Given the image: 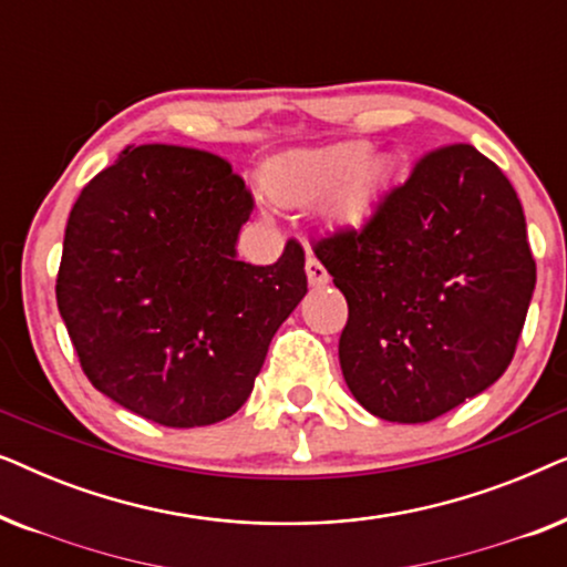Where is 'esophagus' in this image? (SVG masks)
<instances>
[{"label":"esophagus","mask_w":567,"mask_h":567,"mask_svg":"<svg viewBox=\"0 0 567 567\" xmlns=\"http://www.w3.org/2000/svg\"><path fill=\"white\" fill-rule=\"evenodd\" d=\"M307 278H309V284L315 286V289H320V286H324L330 281V276H328V270H324V266L317 258H307Z\"/></svg>","instance_id":"1"}]
</instances>
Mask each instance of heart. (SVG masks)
Returning a JSON list of instances; mask_svg holds the SVG:
<instances>
[{
  "label": "heart",
  "instance_id": "obj_1",
  "mask_svg": "<svg viewBox=\"0 0 567 567\" xmlns=\"http://www.w3.org/2000/svg\"><path fill=\"white\" fill-rule=\"evenodd\" d=\"M367 146L346 144L336 150L293 159L270 177V193L284 204H307L328 198L338 190L336 208L340 214H361L367 208L374 165L367 162Z\"/></svg>",
  "mask_w": 567,
  "mask_h": 567
}]
</instances>
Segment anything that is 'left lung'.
<instances>
[{
    "instance_id": "obj_1",
    "label": "left lung",
    "mask_w": 567,
    "mask_h": 567,
    "mask_svg": "<svg viewBox=\"0 0 567 567\" xmlns=\"http://www.w3.org/2000/svg\"><path fill=\"white\" fill-rule=\"evenodd\" d=\"M312 250L348 301L340 369L371 415L429 423L508 369L537 266L514 185L472 144L423 154L361 229Z\"/></svg>"
}]
</instances>
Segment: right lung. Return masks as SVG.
I'll use <instances>...</instances> for the list:
<instances>
[{
  "mask_svg": "<svg viewBox=\"0 0 567 567\" xmlns=\"http://www.w3.org/2000/svg\"><path fill=\"white\" fill-rule=\"evenodd\" d=\"M252 196L227 159L128 146L92 177L64 231L56 305L95 390L167 429L250 398L276 330L307 293L305 250L237 260Z\"/></svg>",
  "mask_w": 567,
  "mask_h": 567,
  "instance_id": "1",
  "label": "right lung"
}]
</instances>
